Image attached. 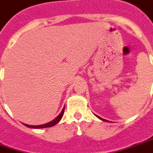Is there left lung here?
Masks as SVG:
<instances>
[{"mask_svg": "<svg viewBox=\"0 0 153 153\" xmlns=\"http://www.w3.org/2000/svg\"><path fill=\"white\" fill-rule=\"evenodd\" d=\"M96 116H97V115H96ZM97 117H98L99 119H101V120H102V121H104V122H107V123H110V122H109V121H107V120H105V119L102 118V117H98V116H97Z\"/></svg>", "mask_w": 153, "mask_h": 153, "instance_id": "8db88e82", "label": "left lung"}]
</instances>
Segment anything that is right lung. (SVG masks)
Segmentation results:
<instances>
[{
    "label": "right lung",
    "instance_id": "obj_1",
    "mask_svg": "<svg viewBox=\"0 0 153 153\" xmlns=\"http://www.w3.org/2000/svg\"><path fill=\"white\" fill-rule=\"evenodd\" d=\"M64 110H65V107H63V109L62 111H61V113H60L56 118L53 119L52 121H51L49 123H45V124H42V125H37V126H32V125H27V124H24V125H25L26 127H30V128H46V127H53L56 124H57V123L60 122V120L62 119L63 114H64Z\"/></svg>",
    "mask_w": 153,
    "mask_h": 153
}]
</instances>
